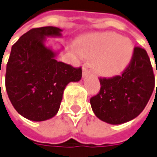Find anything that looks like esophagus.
<instances>
[{
    "instance_id": "1",
    "label": "esophagus",
    "mask_w": 157,
    "mask_h": 157,
    "mask_svg": "<svg viewBox=\"0 0 157 157\" xmlns=\"http://www.w3.org/2000/svg\"><path fill=\"white\" fill-rule=\"evenodd\" d=\"M88 75H89V71H88V70H87L86 67H83V70H82V77L83 78L87 77Z\"/></svg>"
}]
</instances>
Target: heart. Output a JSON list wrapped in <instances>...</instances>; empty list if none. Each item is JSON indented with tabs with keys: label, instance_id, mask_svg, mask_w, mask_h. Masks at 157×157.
Returning a JSON list of instances; mask_svg holds the SVG:
<instances>
[{
	"label": "heart",
	"instance_id": "1",
	"mask_svg": "<svg viewBox=\"0 0 157 157\" xmlns=\"http://www.w3.org/2000/svg\"><path fill=\"white\" fill-rule=\"evenodd\" d=\"M76 49L83 57L94 58L93 69L103 77L121 74L130 64L134 52L132 41L113 32L86 35L77 41Z\"/></svg>",
	"mask_w": 157,
	"mask_h": 157
}]
</instances>
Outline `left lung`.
<instances>
[{"mask_svg":"<svg viewBox=\"0 0 157 157\" xmlns=\"http://www.w3.org/2000/svg\"><path fill=\"white\" fill-rule=\"evenodd\" d=\"M100 83L99 94L90 99L98 119L111 124H121L137 118L155 87L153 69L145 50L134 48L132 61L122 75L101 78Z\"/></svg>","mask_w":157,"mask_h":157,"instance_id":"8db88e82","label":"left lung"}]
</instances>
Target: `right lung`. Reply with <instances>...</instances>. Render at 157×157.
<instances>
[{"mask_svg":"<svg viewBox=\"0 0 157 157\" xmlns=\"http://www.w3.org/2000/svg\"><path fill=\"white\" fill-rule=\"evenodd\" d=\"M62 32L55 26L34 28L12 46L5 80L7 95L18 113L32 121L53 118L66 86L82 78L81 68L58 62L61 50L46 45V38H62Z\"/></svg>","mask_w":157,"mask_h":157,"instance_id":"right-lung-1","label":"right lung"}]
</instances>
